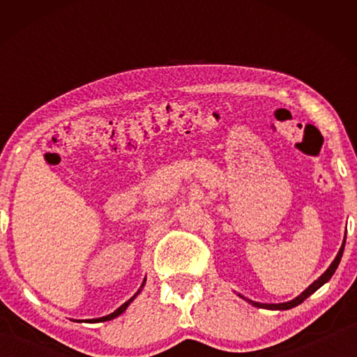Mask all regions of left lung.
<instances>
[{
    "instance_id": "obj_1",
    "label": "left lung",
    "mask_w": 357,
    "mask_h": 357,
    "mask_svg": "<svg viewBox=\"0 0 357 357\" xmlns=\"http://www.w3.org/2000/svg\"><path fill=\"white\" fill-rule=\"evenodd\" d=\"M345 243H347V234H345V239H343V244H342V247H340V250H338L335 259L331 263L329 268L326 269V273H324L321 277H318V280L313 282L309 288H305L304 291H302V293L298 296V298H294L293 301L282 302V304H259V302H253V301H250V299L244 298V296H241V294H239V296H241V298H243V299H245L247 302H250L252 305L259 307V309H268V310H288V309H293V307L302 304V302H304L307 298H309L310 294L315 293L319 287H323L326 282H329L331 277L334 275L335 269L338 268V264H340V259H342V255H343V249H345Z\"/></svg>"
}]
</instances>
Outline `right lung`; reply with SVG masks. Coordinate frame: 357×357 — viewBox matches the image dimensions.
<instances>
[{"label":"right lung","mask_w":357,"mask_h":357,"mask_svg":"<svg viewBox=\"0 0 357 357\" xmlns=\"http://www.w3.org/2000/svg\"><path fill=\"white\" fill-rule=\"evenodd\" d=\"M144 282H146V279H144L143 280V283H142V287H140V289L144 287ZM140 289H138V291L134 294V296H132V298L128 301V302H124V304L123 305H121L119 307V309H116V310H114L113 313H110V315H107V317H102V318H98V319H86V321L88 323H98V321H108V319H113V318H116V317H119L121 315V313H123L126 309H128V305L130 304V302L132 301H134L135 298H137V294L138 293H140Z\"/></svg>","instance_id":"add662e5"}]
</instances>
